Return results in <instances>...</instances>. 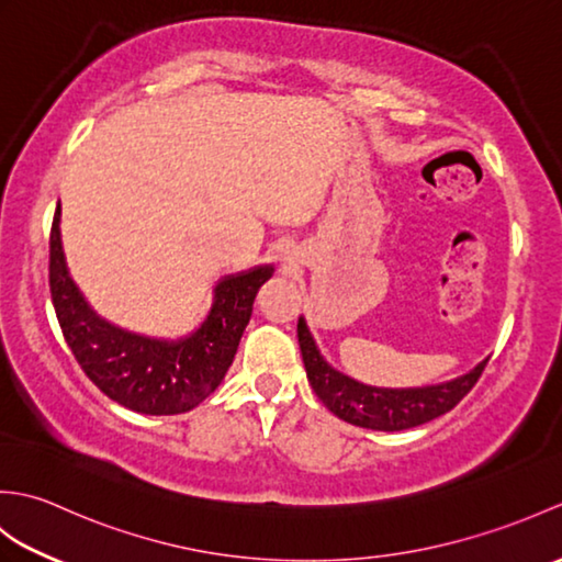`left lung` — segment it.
I'll return each instance as SVG.
<instances>
[{
  "label": "left lung",
  "mask_w": 562,
  "mask_h": 562,
  "mask_svg": "<svg viewBox=\"0 0 562 562\" xmlns=\"http://www.w3.org/2000/svg\"><path fill=\"white\" fill-rule=\"evenodd\" d=\"M296 338H300L308 384L316 391V396L324 401L326 408L345 423L367 429H381V432L411 429L449 413L475 386V381L481 379L487 364V360H483L469 374L437 386L376 389L336 372L321 357L304 318H300V324H296Z\"/></svg>",
  "instance_id": "1"
}]
</instances>
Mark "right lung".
<instances>
[{"label":"right lung","instance_id":"right-lung-1","mask_svg":"<svg viewBox=\"0 0 562 562\" xmlns=\"http://www.w3.org/2000/svg\"><path fill=\"white\" fill-rule=\"evenodd\" d=\"M272 266L229 274L214 288L202 326L181 340H157L99 318L69 278L59 202L50 229V294L71 355L111 401L142 415H176L195 408L222 384Z\"/></svg>","mask_w":562,"mask_h":562}]
</instances>
